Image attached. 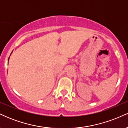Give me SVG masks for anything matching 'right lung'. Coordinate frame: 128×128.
I'll return each instance as SVG.
<instances>
[{"mask_svg":"<svg viewBox=\"0 0 128 128\" xmlns=\"http://www.w3.org/2000/svg\"><path fill=\"white\" fill-rule=\"evenodd\" d=\"M8 60H9V59H8Z\"/></svg>","mask_w":128,"mask_h":128,"instance_id":"right-lung-1","label":"right lung"}]
</instances>
